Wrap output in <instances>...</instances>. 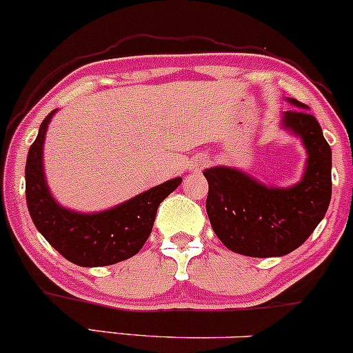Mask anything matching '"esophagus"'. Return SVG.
Segmentation results:
<instances>
[{
    "label": "esophagus",
    "mask_w": 353,
    "mask_h": 353,
    "mask_svg": "<svg viewBox=\"0 0 353 353\" xmlns=\"http://www.w3.org/2000/svg\"><path fill=\"white\" fill-rule=\"evenodd\" d=\"M207 163H208V161L205 160V158H198V160L193 161L192 168H195V170H200V168H203V166L207 165Z\"/></svg>",
    "instance_id": "esophagus-1"
}]
</instances>
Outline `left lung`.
Instances as JSON below:
<instances>
[{"label": "left lung", "instance_id": "obj_1", "mask_svg": "<svg viewBox=\"0 0 353 353\" xmlns=\"http://www.w3.org/2000/svg\"><path fill=\"white\" fill-rule=\"evenodd\" d=\"M282 113L280 128L300 138L307 161L300 181L290 187L262 183L243 170L212 166L207 213L213 232L228 250L247 256H283L299 248L325 216L332 198V150L308 106Z\"/></svg>", "mask_w": 353, "mask_h": 353}]
</instances>
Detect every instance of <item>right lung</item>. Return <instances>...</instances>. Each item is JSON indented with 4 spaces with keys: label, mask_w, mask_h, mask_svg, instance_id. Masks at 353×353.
Instances as JSON below:
<instances>
[{
    "label": "right lung",
    "mask_w": 353,
    "mask_h": 353,
    "mask_svg": "<svg viewBox=\"0 0 353 353\" xmlns=\"http://www.w3.org/2000/svg\"><path fill=\"white\" fill-rule=\"evenodd\" d=\"M53 110L43 120L26 158V203L31 220L46 241L80 267H105L137 255L148 240L157 210L181 178L146 190L120 205L101 212L83 213L59 205L51 195L43 165V145Z\"/></svg>",
    "instance_id": "1"
}]
</instances>
